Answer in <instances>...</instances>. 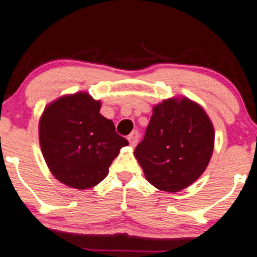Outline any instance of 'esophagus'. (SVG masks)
<instances>
[{
  "label": "esophagus",
  "mask_w": 257,
  "mask_h": 257,
  "mask_svg": "<svg viewBox=\"0 0 257 257\" xmlns=\"http://www.w3.org/2000/svg\"><path fill=\"white\" fill-rule=\"evenodd\" d=\"M138 140H140V134H138V132H132V133L129 134L128 141L129 143H131L132 147H134V146L138 143Z\"/></svg>",
  "instance_id": "1"
}]
</instances>
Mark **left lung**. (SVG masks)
I'll list each match as a JSON object with an SVG mask.
<instances>
[{"label":"left lung","instance_id":"left-lung-1","mask_svg":"<svg viewBox=\"0 0 257 257\" xmlns=\"http://www.w3.org/2000/svg\"><path fill=\"white\" fill-rule=\"evenodd\" d=\"M214 126L204 109L188 97H170L152 109L134 157L150 184L177 193L205 171L214 148Z\"/></svg>","mask_w":257,"mask_h":257}]
</instances>
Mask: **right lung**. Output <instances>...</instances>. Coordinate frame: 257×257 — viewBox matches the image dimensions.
<instances>
[{
    "label": "right lung",
    "instance_id": "1",
    "mask_svg": "<svg viewBox=\"0 0 257 257\" xmlns=\"http://www.w3.org/2000/svg\"><path fill=\"white\" fill-rule=\"evenodd\" d=\"M101 101L85 91L63 95L45 106L39 142L48 169L69 188L86 190L100 184L128 141L100 114Z\"/></svg>",
    "mask_w": 257,
    "mask_h": 257
}]
</instances>
